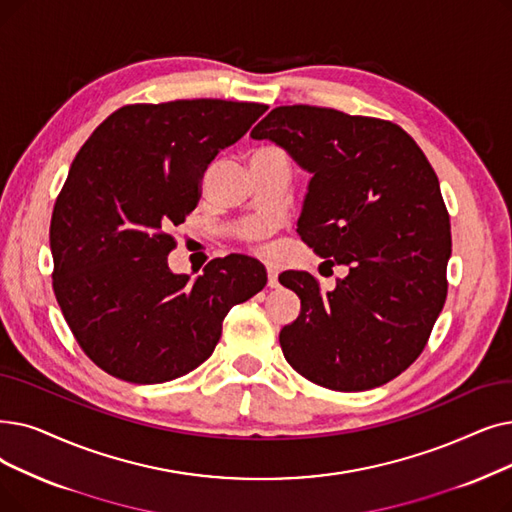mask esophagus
<instances>
[{"mask_svg": "<svg viewBox=\"0 0 512 512\" xmlns=\"http://www.w3.org/2000/svg\"><path fill=\"white\" fill-rule=\"evenodd\" d=\"M268 286L270 288H276L278 286V270H276V265H268Z\"/></svg>", "mask_w": 512, "mask_h": 512, "instance_id": "1", "label": "esophagus"}]
</instances>
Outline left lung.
<instances>
[{
	"label": "left lung",
	"mask_w": 512,
	"mask_h": 512,
	"mask_svg": "<svg viewBox=\"0 0 512 512\" xmlns=\"http://www.w3.org/2000/svg\"><path fill=\"white\" fill-rule=\"evenodd\" d=\"M251 138L311 173L297 232L349 268L328 293L307 272L278 276L301 299L280 330L286 362L335 391L389 383L425 349L448 295L450 215L425 152L391 121L307 104L274 108Z\"/></svg>",
	"instance_id": "obj_1"
}]
</instances>
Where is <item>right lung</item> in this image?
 I'll use <instances>...</instances> for the list:
<instances>
[{"mask_svg":"<svg viewBox=\"0 0 512 512\" xmlns=\"http://www.w3.org/2000/svg\"><path fill=\"white\" fill-rule=\"evenodd\" d=\"M268 110L257 102L129 104L104 119L56 198L54 293L81 349L127 383H167L213 353L221 322L268 282L263 265L228 255L190 278L169 270V234L201 198L219 150Z\"/></svg>","mask_w":512,"mask_h":512,"instance_id":"add662e5","label":"right lung"}]
</instances>
